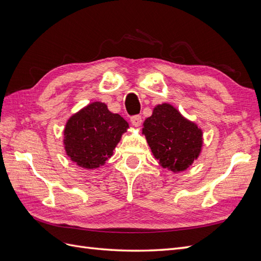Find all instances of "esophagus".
Segmentation results:
<instances>
[{
    "instance_id": "obj_1",
    "label": "esophagus",
    "mask_w": 261,
    "mask_h": 261,
    "mask_svg": "<svg viewBox=\"0 0 261 261\" xmlns=\"http://www.w3.org/2000/svg\"><path fill=\"white\" fill-rule=\"evenodd\" d=\"M130 122H132V124L134 126H135V127H139V126L141 125V123H143V120H141V116L140 115H134L130 118Z\"/></svg>"
}]
</instances>
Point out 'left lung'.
<instances>
[{
	"label": "left lung",
	"instance_id": "1",
	"mask_svg": "<svg viewBox=\"0 0 261 261\" xmlns=\"http://www.w3.org/2000/svg\"><path fill=\"white\" fill-rule=\"evenodd\" d=\"M143 134L161 167L172 172L185 171L200 153L201 129L169 103L153 109L144 123Z\"/></svg>",
	"mask_w": 261,
	"mask_h": 261
}]
</instances>
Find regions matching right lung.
<instances>
[{"label": "right lung", "instance_id": "obj_1", "mask_svg": "<svg viewBox=\"0 0 261 261\" xmlns=\"http://www.w3.org/2000/svg\"><path fill=\"white\" fill-rule=\"evenodd\" d=\"M129 127L120 114L102 102H93L69 118L64 130V145L70 160L85 169L105 164Z\"/></svg>", "mask_w": 261, "mask_h": 261}]
</instances>
